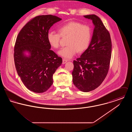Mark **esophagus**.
Segmentation results:
<instances>
[{
	"label": "esophagus",
	"instance_id": "34e87169",
	"mask_svg": "<svg viewBox=\"0 0 132 132\" xmlns=\"http://www.w3.org/2000/svg\"><path fill=\"white\" fill-rule=\"evenodd\" d=\"M68 61V60H67V59H65V58H63L62 63H63V64H65V63H66Z\"/></svg>",
	"mask_w": 132,
	"mask_h": 132
}]
</instances>
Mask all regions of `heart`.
<instances>
[{"instance_id": "obj_1", "label": "heart", "mask_w": 132, "mask_h": 132, "mask_svg": "<svg viewBox=\"0 0 132 132\" xmlns=\"http://www.w3.org/2000/svg\"><path fill=\"white\" fill-rule=\"evenodd\" d=\"M58 32L49 31L47 38L52 47L58 48L60 46L61 37H69L67 43L68 46L63 47L58 52L60 55L71 58L78 52L82 53L88 49L92 37L91 29L88 26L70 21L61 26Z\"/></svg>"}]
</instances>
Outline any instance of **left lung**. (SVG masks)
I'll list each match as a JSON object with an SVG mask.
<instances>
[{
    "instance_id": "left-lung-1",
    "label": "left lung",
    "mask_w": 132,
    "mask_h": 132,
    "mask_svg": "<svg viewBox=\"0 0 132 132\" xmlns=\"http://www.w3.org/2000/svg\"><path fill=\"white\" fill-rule=\"evenodd\" d=\"M94 25L92 39L88 49L73 61V82L79 90L88 92L98 87L108 74L112 53L109 32L95 15H85Z\"/></svg>"
}]
</instances>
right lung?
<instances>
[{
  "label": "right lung",
  "mask_w": 132,
  "mask_h": 132,
  "mask_svg": "<svg viewBox=\"0 0 132 132\" xmlns=\"http://www.w3.org/2000/svg\"><path fill=\"white\" fill-rule=\"evenodd\" d=\"M61 19L52 15L31 19L18 34L14 59L17 73L26 88L36 93L46 92L53 84V75L62 59L50 50L47 35L50 27ZM28 52L29 56L25 52Z\"/></svg>",
  "instance_id": "obj_1"
}]
</instances>
